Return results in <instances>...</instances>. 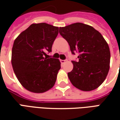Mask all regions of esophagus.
I'll use <instances>...</instances> for the list:
<instances>
[{
  "mask_svg": "<svg viewBox=\"0 0 120 120\" xmlns=\"http://www.w3.org/2000/svg\"><path fill=\"white\" fill-rule=\"evenodd\" d=\"M67 61L68 60H60V62H61V64H64V63H66V62H67Z\"/></svg>",
  "mask_w": 120,
  "mask_h": 120,
  "instance_id": "34e87169",
  "label": "esophagus"
}]
</instances>
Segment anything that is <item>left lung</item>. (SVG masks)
Wrapping results in <instances>:
<instances>
[{"label": "left lung", "instance_id": "left-lung-1", "mask_svg": "<svg viewBox=\"0 0 120 120\" xmlns=\"http://www.w3.org/2000/svg\"><path fill=\"white\" fill-rule=\"evenodd\" d=\"M59 33L69 43L72 53H79V61H72L73 69L68 74L72 84L82 91L98 88L110 69V48L103 36L82 23L60 27Z\"/></svg>", "mask_w": 120, "mask_h": 120}]
</instances>
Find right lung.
<instances>
[{"instance_id": "1", "label": "right lung", "mask_w": 120, "mask_h": 120, "mask_svg": "<svg viewBox=\"0 0 120 120\" xmlns=\"http://www.w3.org/2000/svg\"><path fill=\"white\" fill-rule=\"evenodd\" d=\"M59 28L46 23H33L14 41L11 65L22 86L30 92L43 93L52 88L61 69L58 59L47 58Z\"/></svg>"}]
</instances>
